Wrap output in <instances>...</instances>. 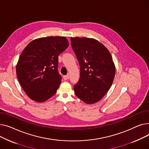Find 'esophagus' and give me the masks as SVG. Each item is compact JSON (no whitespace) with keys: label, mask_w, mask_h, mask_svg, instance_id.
<instances>
[{"label":"esophagus","mask_w":149,"mask_h":149,"mask_svg":"<svg viewBox=\"0 0 149 149\" xmlns=\"http://www.w3.org/2000/svg\"><path fill=\"white\" fill-rule=\"evenodd\" d=\"M63 79H64L65 81H67V80H68V79H69V76H68V75L64 76H63Z\"/></svg>","instance_id":"34e87169"}]
</instances>
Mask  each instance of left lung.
<instances>
[{
    "label": "left lung",
    "instance_id": "left-lung-1",
    "mask_svg": "<svg viewBox=\"0 0 149 149\" xmlns=\"http://www.w3.org/2000/svg\"><path fill=\"white\" fill-rule=\"evenodd\" d=\"M72 47L80 65V79L74 86L78 98L88 104L101 100L113 81L116 67L109 51L94 38L72 37Z\"/></svg>",
    "mask_w": 149,
    "mask_h": 149
}]
</instances>
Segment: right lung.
<instances>
[{
	"mask_svg": "<svg viewBox=\"0 0 149 149\" xmlns=\"http://www.w3.org/2000/svg\"><path fill=\"white\" fill-rule=\"evenodd\" d=\"M68 46L64 37H47L32 41L16 65L19 83L28 97L43 102L55 95L61 82L58 56Z\"/></svg>",
	"mask_w": 149,
	"mask_h": 149,
	"instance_id": "1",
	"label": "right lung"
}]
</instances>
